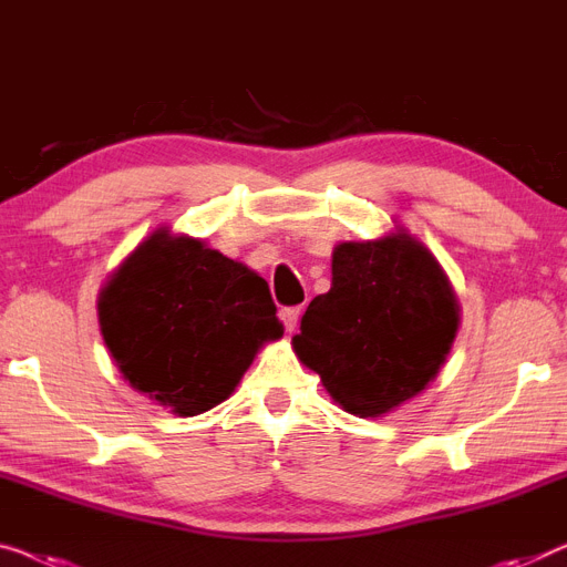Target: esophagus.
Wrapping results in <instances>:
<instances>
[{
  "mask_svg": "<svg viewBox=\"0 0 567 567\" xmlns=\"http://www.w3.org/2000/svg\"><path fill=\"white\" fill-rule=\"evenodd\" d=\"M280 320L285 326V331H295L298 328V320H300V308H282L280 310Z\"/></svg>",
  "mask_w": 567,
  "mask_h": 567,
  "instance_id": "esophagus-1",
  "label": "esophagus"
}]
</instances>
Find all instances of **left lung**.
<instances>
[{
  "mask_svg": "<svg viewBox=\"0 0 567 567\" xmlns=\"http://www.w3.org/2000/svg\"><path fill=\"white\" fill-rule=\"evenodd\" d=\"M331 290L302 316L292 349L338 408L384 417L437 377L461 326L441 261L408 229L333 249Z\"/></svg>",
  "mask_w": 567,
  "mask_h": 567,
  "instance_id": "8db88e82",
  "label": "left lung"
}]
</instances>
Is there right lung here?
Here are the masks:
<instances>
[{
    "label": "right lung",
    "instance_id": "right-lung-1",
    "mask_svg": "<svg viewBox=\"0 0 567 567\" xmlns=\"http://www.w3.org/2000/svg\"><path fill=\"white\" fill-rule=\"evenodd\" d=\"M96 308L122 377L177 417L229 400L261 346L285 333L255 269L167 226L109 275Z\"/></svg>",
    "mask_w": 567,
    "mask_h": 567
}]
</instances>
